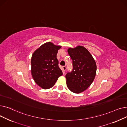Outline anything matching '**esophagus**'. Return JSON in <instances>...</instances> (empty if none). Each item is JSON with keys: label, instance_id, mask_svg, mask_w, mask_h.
Segmentation results:
<instances>
[{"label": "esophagus", "instance_id": "1", "mask_svg": "<svg viewBox=\"0 0 127 127\" xmlns=\"http://www.w3.org/2000/svg\"><path fill=\"white\" fill-rule=\"evenodd\" d=\"M62 69H63V71L64 72L66 71V67L65 66H62Z\"/></svg>", "mask_w": 127, "mask_h": 127}]
</instances>
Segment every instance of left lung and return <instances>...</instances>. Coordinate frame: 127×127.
I'll return each mask as SVG.
<instances>
[{
    "instance_id": "obj_1",
    "label": "left lung",
    "mask_w": 127,
    "mask_h": 127,
    "mask_svg": "<svg viewBox=\"0 0 127 127\" xmlns=\"http://www.w3.org/2000/svg\"><path fill=\"white\" fill-rule=\"evenodd\" d=\"M68 53L72 60L73 68L66 75V84L70 91L79 94L87 89L94 81L96 64L90 52L82 46L68 48Z\"/></svg>"
}]
</instances>
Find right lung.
Wrapping results in <instances>:
<instances>
[{"label": "right lung", "instance_id": "obj_1", "mask_svg": "<svg viewBox=\"0 0 127 127\" xmlns=\"http://www.w3.org/2000/svg\"><path fill=\"white\" fill-rule=\"evenodd\" d=\"M61 48V46L47 42L40 46L32 56V76L35 82L43 89L52 88L58 78L63 75L57 58L58 50Z\"/></svg>", "mask_w": 127, "mask_h": 127}]
</instances>
